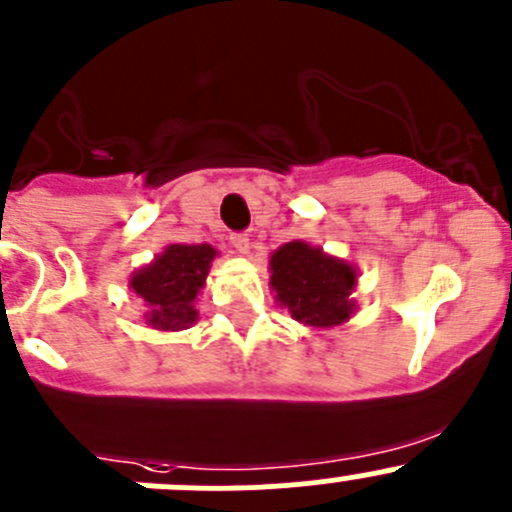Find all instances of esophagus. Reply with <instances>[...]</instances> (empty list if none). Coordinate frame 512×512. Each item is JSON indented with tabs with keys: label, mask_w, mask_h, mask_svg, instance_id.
Wrapping results in <instances>:
<instances>
[{
	"label": "esophagus",
	"mask_w": 512,
	"mask_h": 512,
	"mask_svg": "<svg viewBox=\"0 0 512 512\" xmlns=\"http://www.w3.org/2000/svg\"><path fill=\"white\" fill-rule=\"evenodd\" d=\"M232 247H235L237 252H240V255H247V252H250V237L247 235H232Z\"/></svg>",
	"instance_id": "1"
}]
</instances>
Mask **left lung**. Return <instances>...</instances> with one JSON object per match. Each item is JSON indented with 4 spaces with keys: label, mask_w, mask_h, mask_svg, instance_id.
<instances>
[{
    "label": "left lung",
    "mask_w": 512,
    "mask_h": 512,
    "mask_svg": "<svg viewBox=\"0 0 512 512\" xmlns=\"http://www.w3.org/2000/svg\"><path fill=\"white\" fill-rule=\"evenodd\" d=\"M357 270L350 262L322 252L307 242H287L270 257V287L275 300L297 322L310 327H335L355 312L352 290Z\"/></svg>",
    "instance_id": "left-lung-1"
}]
</instances>
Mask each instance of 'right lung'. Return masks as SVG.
I'll return each instance as SVG.
<instances>
[{
  "instance_id": "1",
  "label": "right lung",
  "mask_w": 512,
  "mask_h": 512,
  "mask_svg": "<svg viewBox=\"0 0 512 512\" xmlns=\"http://www.w3.org/2000/svg\"><path fill=\"white\" fill-rule=\"evenodd\" d=\"M217 250L202 245H167L150 265L130 277L135 295L145 300L147 325L155 330H185L197 320L195 300L205 287Z\"/></svg>"
}]
</instances>
